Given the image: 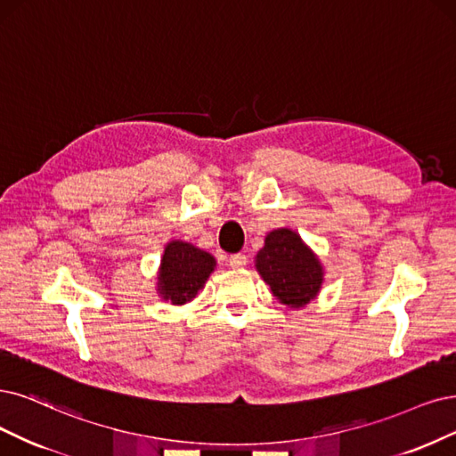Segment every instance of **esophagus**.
Wrapping results in <instances>:
<instances>
[{"label": "esophagus", "instance_id": "34e87169", "mask_svg": "<svg viewBox=\"0 0 456 456\" xmlns=\"http://www.w3.org/2000/svg\"><path fill=\"white\" fill-rule=\"evenodd\" d=\"M248 263V257L244 254H232L229 257V265L231 268H234V271H240V268H244Z\"/></svg>", "mask_w": 456, "mask_h": 456}]
</instances>
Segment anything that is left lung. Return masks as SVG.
<instances>
[{"mask_svg":"<svg viewBox=\"0 0 456 456\" xmlns=\"http://www.w3.org/2000/svg\"><path fill=\"white\" fill-rule=\"evenodd\" d=\"M256 268L273 295L289 308H305L322 289L323 266L291 229H274L265 237Z\"/></svg>","mask_w":456,"mask_h":456,"instance_id":"1","label":"left lung"}]
</instances>
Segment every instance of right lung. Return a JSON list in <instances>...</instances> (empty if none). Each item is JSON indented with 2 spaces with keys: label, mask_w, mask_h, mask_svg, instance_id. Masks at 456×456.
Here are the masks:
<instances>
[{
  "label": "right lung",
  "mask_w": 456,
  "mask_h": 456,
  "mask_svg": "<svg viewBox=\"0 0 456 456\" xmlns=\"http://www.w3.org/2000/svg\"><path fill=\"white\" fill-rule=\"evenodd\" d=\"M216 259L190 242L171 240L165 246L158 274V293L163 300L182 306L197 297L214 273Z\"/></svg>",
  "instance_id": "obj_1"
}]
</instances>
